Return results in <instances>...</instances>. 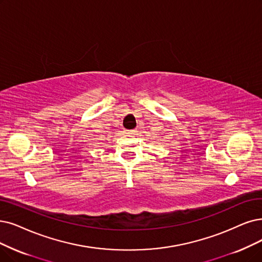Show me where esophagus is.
<instances>
[{"label": "esophagus", "mask_w": 262, "mask_h": 262, "mask_svg": "<svg viewBox=\"0 0 262 262\" xmlns=\"http://www.w3.org/2000/svg\"><path fill=\"white\" fill-rule=\"evenodd\" d=\"M135 133V130H125V134L127 135H133Z\"/></svg>", "instance_id": "esophagus-1"}]
</instances>
